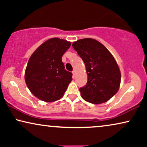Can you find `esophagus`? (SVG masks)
Wrapping results in <instances>:
<instances>
[{
  "mask_svg": "<svg viewBox=\"0 0 147 147\" xmlns=\"http://www.w3.org/2000/svg\"><path fill=\"white\" fill-rule=\"evenodd\" d=\"M72 74H73V78H75L76 76V73L75 70H73V71H72Z\"/></svg>",
  "mask_w": 147,
  "mask_h": 147,
  "instance_id": "34e87169",
  "label": "esophagus"
}]
</instances>
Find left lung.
Segmentation results:
<instances>
[{
    "instance_id": "obj_1",
    "label": "left lung",
    "mask_w": 147,
    "mask_h": 147,
    "mask_svg": "<svg viewBox=\"0 0 147 147\" xmlns=\"http://www.w3.org/2000/svg\"><path fill=\"white\" fill-rule=\"evenodd\" d=\"M85 63L88 82L80 88L82 98L92 104L107 102L117 93L121 74L116 60L100 42L86 38L72 44Z\"/></svg>"
}]
</instances>
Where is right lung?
Masks as SVG:
<instances>
[{
	"mask_svg": "<svg viewBox=\"0 0 147 147\" xmlns=\"http://www.w3.org/2000/svg\"><path fill=\"white\" fill-rule=\"evenodd\" d=\"M71 43L52 38L32 54L26 67L25 79L35 97L45 102H54L63 96L72 80V74L65 69L61 57Z\"/></svg>",
	"mask_w": 147,
	"mask_h": 147,
	"instance_id": "right-lung-1",
	"label": "right lung"
}]
</instances>
